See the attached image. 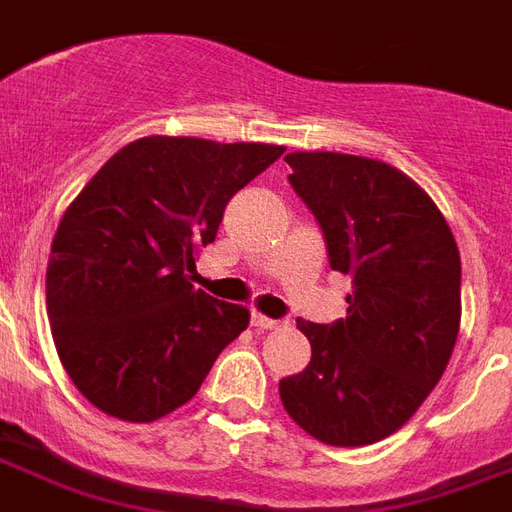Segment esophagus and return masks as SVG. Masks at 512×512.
Here are the masks:
<instances>
[{
    "label": "esophagus",
    "mask_w": 512,
    "mask_h": 512,
    "mask_svg": "<svg viewBox=\"0 0 512 512\" xmlns=\"http://www.w3.org/2000/svg\"><path fill=\"white\" fill-rule=\"evenodd\" d=\"M252 325H255L257 330H279L284 322H282V319L263 317V314H252Z\"/></svg>",
    "instance_id": "obj_1"
}]
</instances>
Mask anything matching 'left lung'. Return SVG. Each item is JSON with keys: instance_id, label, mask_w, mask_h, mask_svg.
I'll return each instance as SVG.
<instances>
[{"instance_id": "left-lung-1", "label": "left lung", "mask_w": 512, "mask_h": 512, "mask_svg": "<svg viewBox=\"0 0 512 512\" xmlns=\"http://www.w3.org/2000/svg\"><path fill=\"white\" fill-rule=\"evenodd\" d=\"M290 185L354 290L346 319H298L306 370L279 381L284 411L327 446L403 427L443 376L462 319V260L435 201L403 171L343 152H290Z\"/></svg>"}]
</instances>
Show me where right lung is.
I'll use <instances>...</instances> for the list:
<instances>
[{"label": "right lung", "mask_w": 512, "mask_h": 512, "mask_svg": "<svg viewBox=\"0 0 512 512\" xmlns=\"http://www.w3.org/2000/svg\"><path fill=\"white\" fill-rule=\"evenodd\" d=\"M284 147L144 136L109 158L61 217L48 319L61 365L107 416L155 421L204 384L249 311L195 290V255Z\"/></svg>", "instance_id": "obj_1"}]
</instances>
